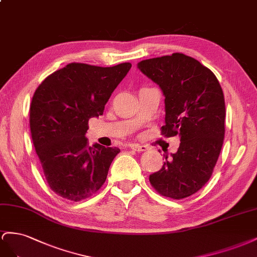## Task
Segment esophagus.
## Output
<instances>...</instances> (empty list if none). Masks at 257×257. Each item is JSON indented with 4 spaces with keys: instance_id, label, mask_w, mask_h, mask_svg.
<instances>
[{
    "instance_id": "esophagus-1",
    "label": "esophagus",
    "mask_w": 257,
    "mask_h": 257,
    "mask_svg": "<svg viewBox=\"0 0 257 257\" xmlns=\"http://www.w3.org/2000/svg\"><path fill=\"white\" fill-rule=\"evenodd\" d=\"M129 148L136 152H144L146 151V146L144 145H139V144H130Z\"/></svg>"
}]
</instances>
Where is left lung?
Segmentation results:
<instances>
[{
    "instance_id": "left-lung-1",
    "label": "left lung",
    "mask_w": 257,
    "mask_h": 257,
    "mask_svg": "<svg viewBox=\"0 0 257 257\" xmlns=\"http://www.w3.org/2000/svg\"><path fill=\"white\" fill-rule=\"evenodd\" d=\"M165 96L161 136H180L178 152L150 175L157 193L183 199L210 180L225 136V99L214 73L184 54L152 58L138 63Z\"/></svg>"
}]
</instances>
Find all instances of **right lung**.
<instances>
[{
	"label": "right lung",
	"instance_id": "1",
	"mask_svg": "<svg viewBox=\"0 0 257 257\" xmlns=\"http://www.w3.org/2000/svg\"><path fill=\"white\" fill-rule=\"evenodd\" d=\"M131 63L97 67L72 62L48 75L30 104L33 145L50 189L64 199L80 201L104 184L118 148L89 146L88 120L104 105Z\"/></svg>",
	"mask_w": 257,
	"mask_h": 257
}]
</instances>
